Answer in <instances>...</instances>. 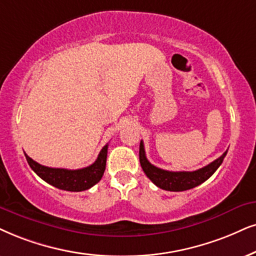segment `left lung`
<instances>
[{
  "mask_svg": "<svg viewBox=\"0 0 256 256\" xmlns=\"http://www.w3.org/2000/svg\"><path fill=\"white\" fill-rule=\"evenodd\" d=\"M226 154H227V151L218 160L196 171H168L152 166L145 156L143 140H140V145H139V160H140L142 169L152 183L168 192H184L206 182L218 169Z\"/></svg>",
  "mask_w": 256,
  "mask_h": 256,
  "instance_id": "1",
  "label": "left lung"
}]
</instances>
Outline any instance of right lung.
<instances>
[{
	"label": "right lung",
	"mask_w": 256,
	"mask_h": 256,
	"mask_svg": "<svg viewBox=\"0 0 256 256\" xmlns=\"http://www.w3.org/2000/svg\"><path fill=\"white\" fill-rule=\"evenodd\" d=\"M108 148V144H106L102 148L94 163L90 164V166L78 170L48 168L36 163L26 152L24 156L32 170L44 182L50 183V186H56L58 189L67 190V192H84V190L92 188L102 180L106 168Z\"/></svg>",
	"instance_id": "add662e5"
}]
</instances>
